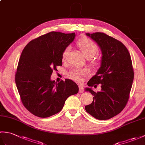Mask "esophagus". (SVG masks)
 <instances>
[{"mask_svg": "<svg viewBox=\"0 0 145 145\" xmlns=\"http://www.w3.org/2000/svg\"><path fill=\"white\" fill-rule=\"evenodd\" d=\"M84 91V88L82 86H79V93H83Z\"/></svg>", "mask_w": 145, "mask_h": 145, "instance_id": "esophagus-1", "label": "esophagus"}]
</instances>
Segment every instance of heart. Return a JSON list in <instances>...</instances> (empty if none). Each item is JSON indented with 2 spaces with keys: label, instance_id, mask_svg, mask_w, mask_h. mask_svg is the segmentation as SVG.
I'll return each instance as SVG.
<instances>
[{
  "label": "heart",
  "instance_id": "heart-1",
  "mask_svg": "<svg viewBox=\"0 0 145 145\" xmlns=\"http://www.w3.org/2000/svg\"><path fill=\"white\" fill-rule=\"evenodd\" d=\"M77 46L84 56L90 61L91 67H96L100 63L98 60L93 59V57L98 52V47L94 42L88 38H82L77 42ZM69 52V47H67L63 51L62 59L65 60ZM87 75L85 70H72L69 73V77L74 81L80 82L82 80L83 76Z\"/></svg>",
  "mask_w": 145,
  "mask_h": 145
}]
</instances>
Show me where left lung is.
Instances as JSON below:
<instances>
[{
    "label": "left lung",
    "instance_id": "obj_1",
    "mask_svg": "<svg viewBox=\"0 0 145 145\" xmlns=\"http://www.w3.org/2000/svg\"><path fill=\"white\" fill-rule=\"evenodd\" d=\"M99 46L102 57L100 69L88 82V87L101 84V91L86 88L93 100L86 112L100 120L118 115L127 105L134 78L130 54L122 43L102 32L86 33Z\"/></svg>",
    "mask_w": 145,
    "mask_h": 145
}]
</instances>
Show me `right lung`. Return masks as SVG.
I'll use <instances>...</instances> for the list:
<instances>
[{
	"label": "right lung",
	"instance_id": "obj_1",
	"mask_svg": "<svg viewBox=\"0 0 145 145\" xmlns=\"http://www.w3.org/2000/svg\"><path fill=\"white\" fill-rule=\"evenodd\" d=\"M75 33L51 32L30 41L22 52L15 73V84L24 106L35 116L47 118L63 108L67 98L78 92L69 79L55 82L50 77L62 65L63 51Z\"/></svg>",
	"mask_w": 145,
	"mask_h": 145
}]
</instances>
